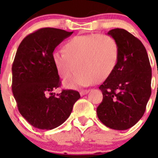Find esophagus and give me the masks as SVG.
<instances>
[{"label":"esophagus","mask_w":158,"mask_h":158,"mask_svg":"<svg viewBox=\"0 0 158 158\" xmlns=\"http://www.w3.org/2000/svg\"><path fill=\"white\" fill-rule=\"evenodd\" d=\"M89 92V90H87V89H85V90H82V91L80 92V95L81 96H84V95L87 94Z\"/></svg>","instance_id":"esophagus-1"}]
</instances>
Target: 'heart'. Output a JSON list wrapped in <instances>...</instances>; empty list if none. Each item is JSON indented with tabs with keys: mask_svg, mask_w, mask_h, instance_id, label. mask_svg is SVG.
Returning a JSON list of instances; mask_svg holds the SVG:
<instances>
[{
	"mask_svg": "<svg viewBox=\"0 0 158 158\" xmlns=\"http://www.w3.org/2000/svg\"><path fill=\"white\" fill-rule=\"evenodd\" d=\"M118 47L114 38L107 35H79L57 50L52 60L58 76L65 79L77 65V72L64 81L68 89L85 87L111 74L118 62Z\"/></svg>",
	"mask_w": 158,
	"mask_h": 158,
	"instance_id": "1",
	"label": "heart"
}]
</instances>
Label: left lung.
Instances as JSON below:
<instances>
[{
	"label": "left lung",
	"mask_w": 158,
	"mask_h": 158,
	"mask_svg": "<svg viewBox=\"0 0 158 158\" xmlns=\"http://www.w3.org/2000/svg\"><path fill=\"white\" fill-rule=\"evenodd\" d=\"M107 35L118 44V62L99 87L103 100L96 113L106 127L123 131L135 125L144 115L151 95V66L139 39L122 28L112 29Z\"/></svg>",
	"instance_id": "1"
}]
</instances>
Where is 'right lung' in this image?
I'll return each instance as SVG.
<instances>
[{
    "mask_svg": "<svg viewBox=\"0 0 158 158\" xmlns=\"http://www.w3.org/2000/svg\"><path fill=\"white\" fill-rule=\"evenodd\" d=\"M72 34L62 29L41 28L26 36L17 49L12 67V93L19 113L35 128L58 127L69 118L81 97L74 90L53 93L61 81L52 54Z\"/></svg>",
    "mask_w": 158,
    "mask_h": 158,
    "instance_id": "right-lung-1",
    "label": "right lung"
}]
</instances>
